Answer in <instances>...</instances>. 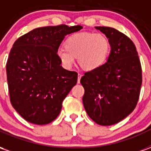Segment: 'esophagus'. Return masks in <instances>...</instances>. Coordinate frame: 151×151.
I'll return each instance as SVG.
<instances>
[{"label": "esophagus", "mask_w": 151, "mask_h": 151, "mask_svg": "<svg viewBox=\"0 0 151 151\" xmlns=\"http://www.w3.org/2000/svg\"><path fill=\"white\" fill-rule=\"evenodd\" d=\"M81 77H82V75H81V73H78V82H80V79H81Z\"/></svg>", "instance_id": "esophagus-1"}]
</instances>
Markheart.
Returning <instances> with one entry per match:
<instances>
[{"instance_id": "obj_1", "label": "heart", "mask_w": 151, "mask_h": 151, "mask_svg": "<svg viewBox=\"0 0 151 151\" xmlns=\"http://www.w3.org/2000/svg\"><path fill=\"white\" fill-rule=\"evenodd\" d=\"M65 47H59L56 55L62 65L69 69L75 61L86 70H94L104 65L108 58L111 43L103 34L81 32L69 36L65 41Z\"/></svg>"}]
</instances>
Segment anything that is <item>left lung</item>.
Masks as SVG:
<instances>
[{
  "label": "left lung",
  "instance_id": "obj_1",
  "mask_svg": "<svg viewBox=\"0 0 151 151\" xmlns=\"http://www.w3.org/2000/svg\"><path fill=\"white\" fill-rule=\"evenodd\" d=\"M95 28L109 39L111 49L107 62L82 77V102L95 123L108 126L120 122L136 108L142 82V65L128 36L114 28Z\"/></svg>",
  "mask_w": 151,
  "mask_h": 151
}]
</instances>
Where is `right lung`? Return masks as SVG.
<instances>
[{
  "label": "right lung",
  "instance_id": "add662e5",
  "mask_svg": "<svg viewBox=\"0 0 151 151\" xmlns=\"http://www.w3.org/2000/svg\"><path fill=\"white\" fill-rule=\"evenodd\" d=\"M82 28L64 24L39 27L14 43L6 63L9 99L28 122L47 124L59 116L64 99L77 84L78 73L60 65L56 51L66 35Z\"/></svg>",
  "mask_w": 151,
  "mask_h": 151
}]
</instances>
